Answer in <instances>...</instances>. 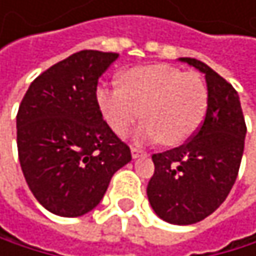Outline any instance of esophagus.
I'll use <instances>...</instances> for the list:
<instances>
[{
	"label": "esophagus",
	"instance_id": "1",
	"mask_svg": "<svg viewBox=\"0 0 256 256\" xmlns=\"http://www.w3.org/2000/svg\"><path fill=\"white\" fill-rule=\"evenodd\" d=\"M130 152H132V156H134V158H140L141 155H144V154H146L142 149H140V147H135V146H132V147H130Z\"/></svg>",
	"mask_w": 256,
	"mask_h": 256
}]
</instances>
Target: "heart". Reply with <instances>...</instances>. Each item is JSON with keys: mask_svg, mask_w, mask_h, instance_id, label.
Masks as SVG:
<instances>
[{"mask_svg": "<svg viewBox=\"0 0 256 256\" xmlns=\"http://www.w3.org/2000/svg\"><path fill=\"white\" fill-rule=\"evenodd\" d=\"M96 106L116 135H124L138 121L140 142L158 141L180 146L201 127L209 106V90L196 74L174 66L152 64L130 67L121 76V87L101 84L95 92Z\"/></svg>", "mask_w": 256, "mask_h": 256, "instance_id": "obj_1", "label": "heart"}]
</instances>
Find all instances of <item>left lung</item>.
Here are the masks:
<instances>
[{
  "label": "left lung",
  "mask_w": 256,
  "mask_h": 256,
  "mask_svg": "<svg viewBox=\"0 0 256 256\" xmlns=\"http://www.w3.org/2000/svg\"><path fill=\"white\" fill-rule=\"evenodd\" d=\"M204 74L208 114L198 132L182 146L154 154L155 174L147 184L154 212L170 224H195L228 198L244 152L246 122L236 90L195 58H180Z\"/></svg>",
  "instance_id": "obj_1"
}]
</instances>
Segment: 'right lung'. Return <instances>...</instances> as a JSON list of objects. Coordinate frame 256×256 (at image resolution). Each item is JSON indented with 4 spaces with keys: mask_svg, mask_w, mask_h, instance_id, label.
<instances>
[{
    "mask_svg": "<svg viewBox=\"0 0 256 256\" xmlns=\"http://www.w3.org/2000/svg\"><path fill=\"white\" fill-rule=\"evenodd\" d=\"M118 54L81 50L34 80L16 115L21 170L38 202L60 216L90 212L130 149L96 106L100 76Z\"/></svg>",
    "mask_w": 256,
    "mask_h": 256,
    "instance_id": "obj_1",
    "label": "right lung"
}]
</instances>
